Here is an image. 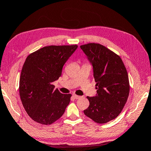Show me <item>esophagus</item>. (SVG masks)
I'll return each mask as SVG.
<instances>
[{"instance_id": "1", "label": "esophagus", "mask_w": 151, "mask_h": 151, "mask_svg": "<svg viewBox=\"0 0 151 151\" xmlns=\"http://www.w3.org/2000/svg\"><path fill=\"white\" fill-rule=\"evenodd\" d=\"M73 97H74V98H75L76 99H80V97H81L80 96H78V95H76V94H73Z\"/></svg>"}]
</instances>
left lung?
Instances as JSON below:
<instances>
[{"mask_svg": "<svg viewBox=\"0 0 151 151\" xmlns=\"http://www.w3.org/2000/svg\"><path fill=\"white\" fill-rule=\"evenodd\" d=\"M93 67L96 95L87 96L90 105L84 114L98 124L115 119L124 109L129 92L128 75L119 56L96 43L80 46Z\"/></svg>", "mask_w": 151, "mask_h": 151, "instance_id": "left-lung-1", "label": "left lung"}]
</instances>
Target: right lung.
Here are the masks:
<instances>
[{
	"label": "right lung",
	"mask_w": 151,
	"mask_h": 151,
	"mask_svg": "<svg viewBox=\"0 0 151 151\" xmlns=\"http://www.w3.org/2000/svg\"><path fill=\"white\" fill-rule=\"evenodd\" d=\"M77 48L76 45L45 46L25 59L19 79V95L34 121L50 125L63 115L71 94L61 93L52 82L61 76L64 64Z\"/></svg>",
	"instance_id": "obj_1"
}]
</instances>
